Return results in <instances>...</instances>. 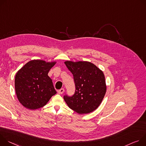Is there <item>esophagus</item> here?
<instances>
[{
  "instance_id": "1",
  "label": "esophagus",
  "mask_w": 146,
  "mask_h": 146,
  "mask_svg": "<svg viewBox=\"0 0 146 146\" xmlns=\"http://www.w3.org/2000/svg\"><path fill=\"white\" fill-rule=\"evenodd\" d=\"M64 92V89H60V90H58V94H62Z\"/></svg>"
}]
</instances>
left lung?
I'll use <instances>...</instances> for the list:
<instances>
[{
	"instance_id": "obj_1",
	"label": "left lung",
	"mask_w": 146,
	"mask_h": 146,
	"mask_svg": "<svg viewBox=\"0 0 146 146\" xmlns=\"http://www.w3.org/2000/svg\"><path fill=\"white\" fill-rule=\"evenodd\" d=\"M72 74L75 86L74 94L64 96L68 106L78 114H88L98 108L106 92L103 72L88 61L64 62Z\"/></svg>"
}]
</instances>
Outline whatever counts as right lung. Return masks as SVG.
Here are the masks:
<instances>
[{
    "label": "right lung",
    "mask_w": 146,
    "mask_h": 146,
    "mask_svg": "<svg viewBox=\"0 0 146 146\" xmlns=\"http://www.w3.org/2000/svg\"><path fill=\"white\" fill-rule=\"evenodd\" d=\"M56 62L40 60L27 62L15 75V89L20 103L25 108L36 110L45 106L56 94L52 80L48 76Z\"/></svg>",
    "instance_id": "1"
}]
</instances>
